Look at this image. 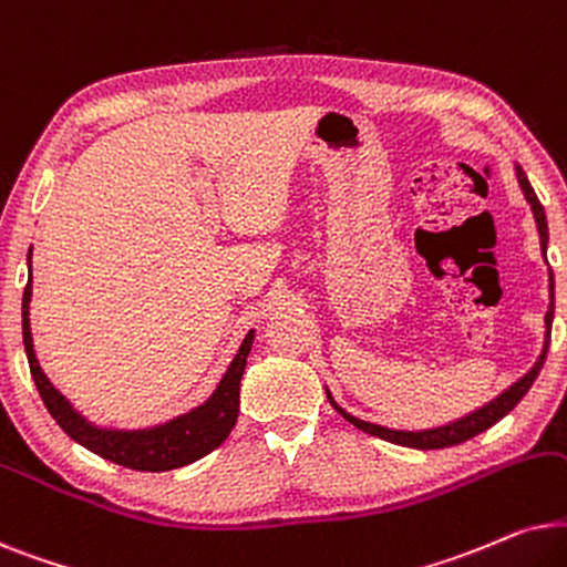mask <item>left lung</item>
<instances>
[{
  "label": "left lung",
  "mask_w": 567,
  "mask_h": 567,
  "mask_svg": "<svg viewBox=\"0 0 567 567\" xmlns=\"http://www.w3.org/2000/svg\"><path fill=\"white\" fill-rule=\"evenodd\" d=\"M516 176H518V184H520V192H524L526 202L532 205V213H534V220H537V230H539V240H542V254L547 251V217H545V207L539 205L537 194H534V188L529 184V178H526V173L520 171V165H516ZM549 308H547V316H545V323H547V331H545V347H542V354L539 360L534 362V368L529 373L524 375V379H518L513 386H508L503 391L501 396H495L493 402H487L485 406H480V410H474L466 414V417L456 420V422H449V425H441V427H430V430H391V427H383V425H373V422H365V420H358L352 417L350 412H344L342 406H339L331 394L327 391L329 402L334 410L342 414L347 422H352L354 427H360L362 433H371L375 437H383V441H391L396 443V446H410V449H422V451H430V449H449V446H456V443H464L470 441V437L485 433L487 427H493L497 420H503L505 414H508L513 406H516L520 399H524L526 391L532 389V383L537 381V375L542 371V365H545V358H547V347H549V329H553V316H555V279H553V271H549Z\"/></svg>",
  "instance_id": "left-lung-1"
}]
</instances>
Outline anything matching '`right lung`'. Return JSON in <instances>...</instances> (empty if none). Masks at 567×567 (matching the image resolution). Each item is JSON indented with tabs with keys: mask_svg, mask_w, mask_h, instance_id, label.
I'll list each match as a JSON object with an SVG mask.
<instances>
[{
	"mask_svg": "<svg viewBox=\"0 0 567 567\" xmlns=\"http://www.w3.org/2000/svg\"><path fill=\"white\" fill-rule=\"evenodd\" d=\"M30 267V254H28ZM30 296H33V282L28 279L25 292H22V344H25L30 375H33L38 394H41L43 404L51 412V417L59 422L72 441L80 446L93 451L101 458L126 466V470L137 472H168L178 470L196 462V458L207 456L215 451L230 430L236 427L238 420V404H240V379L246 371V358L251 352L254 331H248L244 344L236 358H233L230 368L225 371L223 381L217 383L215 394L207 399L205 404L196 410L181 414V417L165 422V425L147 427V430H105L82 417L59 391L51 386L47 373L38 365L33 352V337H30Z\"/></svg>",
	"mask_w": 567,
	"mask_h": 567,
	"instance_id": "add662e5",
	"label": "right lung"
}]
</instances>
